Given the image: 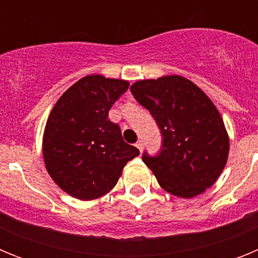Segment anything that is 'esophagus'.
<instances>
[{"instance_id": "34e87169", "label": "esophagus", "mask_w": 258, "mask_h": 258, "mask_svg": "<svg viewBox=\"0 0 258 258\" xmlns=\"http://www.w3.org/2000/svg\"><path fill=\"white\" fill-rule=\"evenodd\" d=\"M136 146H137V149L140 150L141 152L143 151V147H145V145H143V142H142V141H138V142L136 143Z\"/></svg>"}]
</instances>
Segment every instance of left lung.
I'll return each instance as SVG.
<instances>
[{
    "label": "left lung",
    "mask_w": 258,
    "mask_h": 258,
    "mask_svg": "<svg viewBox=\"0 0 258 258\" xmlns=\"http://www.w3.org/2000/svg\"><path fill=\"white\" fill-rule=\"evenodd\" d=\"M131 92L160 129V150L145 151L142 160L161 187L181 198L211 187L229 156V137L211 99L182 76L137 81Z\"/></svg>",
    "instance_id": "1"
}]
</instances>
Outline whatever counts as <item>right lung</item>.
Here are the masks:
<instances>
[{
    "label": "right lung",
    "mask_w": 258,
    "mask_h": 258,
    "mask_svg": "<svg viewBox=\"0 0 258 258\" xmlns=\"http://www.w3.org/2000/svg\"><path fill=\"white\" fill-rule=\"evenodd\" d=\"M127 88L124 80L83 77L59 98L47 118L45 165L54 182L74 198L102 197L117 183L125 164L140 155L108 118Z\"/></svg>",
    "instance_id": "obj_1"
}]
</instances>
